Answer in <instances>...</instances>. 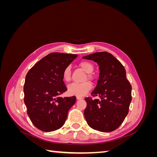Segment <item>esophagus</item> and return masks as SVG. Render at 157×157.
Wrapping results in <instances>:
<instances>
[{"mask_svg":"<svg viewBox=\"0 0 157 157\" xmlns=\"http://www.w3.org/2000/svg\"><path fill=\"white\" fill-rule=\"evenodd\" d=\"M77 100H80V99H82V98L77 96Z\"/></svg>","mask_w":157,"mask_h":157,"instance_id":"esophagus-1","label":"esophagus"}]
</instances>
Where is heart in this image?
<instances>
[{"mask_svg": "<svg viewBox=\"0 0 157 157\" xmlns=\"http://www.w3.org/2000/svg\"><path fill=\"white\" fill-rule=\"evenodd\" d=\"M85 72L87 73H92L94 67V65L88 61H82L79 64ZM71 67L69 66L66 67L63 72V78L66 82H69L71 79ZM90 77V75H89ZM92 89V84L89 82H84L82 83H73L68 86L67 92L71 96H76L82 97L85 96L90 90Z\"/></svg>", "mask_w": 157, "mask_h": 157, "instance_id": "heart-1", "label": "heart"}]
</instances>
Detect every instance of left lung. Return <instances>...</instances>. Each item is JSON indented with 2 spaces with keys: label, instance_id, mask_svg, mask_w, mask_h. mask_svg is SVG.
Returning <instances> with one entry per match:
<instances>
[{
  "label": "left lung",
  "instance_id": "1",
  "mask_svg": "<svg viewBox=\"0 0 157 157\" xmlns=\"http://www.w3.org/2000/svg\"><path fill=\"white\" fill-rule=\"evenodd\" d=\"M99 66L97 86L92 92L101 99L86 98L84 117L90 127L102 132L115 130L124 121L132 101V86L126 78L124 66L107 52L82 57Z\"/></svg>",
  "mask_w": 157,
  "mask_h": 157
}]
</instances>
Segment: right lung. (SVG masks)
<instances>
[{
	"mask_svg": "<svg viewBox=\"0 0 157 157\" xmlns=\"http://www.w3.org/2000/svg\"><path fill=\"white\" fill-rule=\"evenodd\" d=\"M77 55L51 53L27 73L23 92L27 115L36 128L43 132L62 127L76 97H59L67 91L63 72Z\"/></svg>",
	"mask_w": 157,
	"mask_h": 157,
	"instance_id": "1",
	"label": "right lung"
}]
</instances>
